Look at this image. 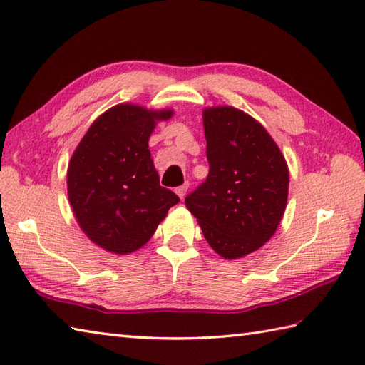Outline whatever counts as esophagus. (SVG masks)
I'll return each mask as SVG.
<instances>
[{"label": "esophagus", "mask_w": 365, "mask_h": 365, "mask_svg": "<svg viewBox=\"0 0 365 365\" xmlns=\"http://www.w3.org/2000/svg\"><path fill=\"white\" fill-rule=\"evenodd\" d=\"M187 191H188V183H183L178 188H175V192H177L178 197H180V199L185 197V195H187Z\"/></svg>", "instance_id": "34e87169"}]
</instances>
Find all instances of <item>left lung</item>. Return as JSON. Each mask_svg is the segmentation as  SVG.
Wrapping results in <instances>:
<instances>
[{"mask_svg":"<svg viewBox=\"0 0 365 365\" xmlns=\"http://www.w3.org/2000/svg\"><path fill=\"white\" fill-rule=\"evenodd\" d=\"M208 175L185 197L204 237L224 259L259 250L287 205L289 168L276 143L251 115L232 106L204 111Z\"/></svg>","mask_w":365,"mask_h":365,"instance_id":"1","label":"left lung"}]
</instances>
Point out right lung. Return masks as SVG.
<instances>
[{
	"instance_id": "add662e5",
	"label": "right lung",
	"mask_w": 365,
	"mask_h": 365,
	"mask_svg": "<svg viewBox=\"0 0 365 365\" xmlns=\"http://www.w3.org/2000/svg\"><path fill=\"white\" fill-rule=\"evenodd\" d=\"M152 113L118 105L92 123L68 165L67 188L75 218L92 242L115 254H128L149 242L178 196L161 187L149 138Z\"/></svg>"
}]
</instances>
